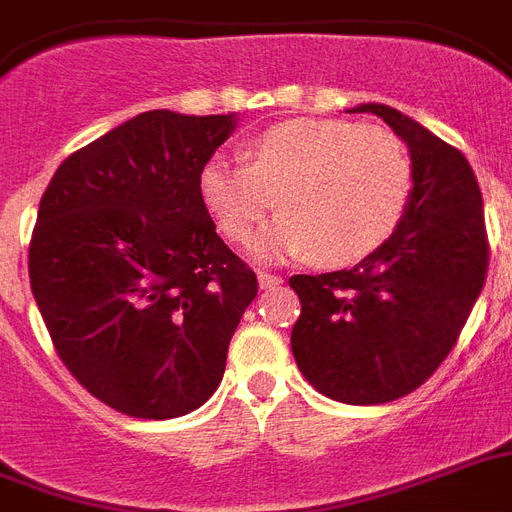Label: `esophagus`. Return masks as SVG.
I'll use <instances>...</instances> for the list:
<instances>
[{"mask_svg": "<svg viewBox=\"0 0 512 512\" xmlns=\"http://www.w3.org/2000/svg\"><path fill=\"white\" fill-rule=\"evenodd\" d=\"M282 285V277L277 274H269V272H259V287L261 290H272V287Z\"/></svg>", "mask_w": 512, "mask_h": 512, "instance_id": "obj_1", "label": "esophagus"}]
</instances>
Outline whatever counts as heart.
I'll use <instances>...</instances> for the list:
<instances>
[{
    "mask_svg": "<svg viewBox=\"0 0 512 512\" xmlns=\"http://www.w3.org/2000/svg\"><path fill=\"white\" fill-rule=\"evenodd\" d=\"M412 183V160L391 131L339 119L277 124L243 147V163L214 155L196 176L227 240L246 246L277 199L282 212L256 240V256H310L318 266L378 251L404 220Z\"/></svg>",
    "mask_w": 512,
    "mask_h": 512,
    "instance_id": "1",
    "label": "heart"
}]
</instances>
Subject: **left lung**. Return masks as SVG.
<instances>
[{
	"instance_id": "left-lung-1",
	"label": "left lung",
	"mask_w": 512,
	"mask_h": 512,
	"mask_svg": "<svg viewBox=\"0 0 512 512\" xmlns=\"http://www.w3.org/2000/svg\"><path fill=\"white\" fill-rule=\"evenodd\" d=\"M409 147L412 199L396 233L355 269L295 274L292 355L323 396L386 404L412 393L456 344L487 277L482 191L456 147L383 103H362Z\"/></svg>"
}]
</instances>
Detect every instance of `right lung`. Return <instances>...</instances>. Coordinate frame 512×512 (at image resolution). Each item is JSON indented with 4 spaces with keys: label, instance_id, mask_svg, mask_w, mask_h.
<instances>
[{
    "label": "right lung",
    "instance_id": "add662e5",
    "mask_svg": "<svg viewBox=\"0 0 512 512\" xmlns=\"http://www.w3.org/2000/svg\"><path fill=\"white\" fill-rule=\"evenodd\" d=\"M235 124V113H139L69 155L43 194L30 290L61 362L116 412L199 409L259 292L196 189Z\"/></svg>",
    "mask_w": 512,
    "mask_h": 512
}]
</instances>
